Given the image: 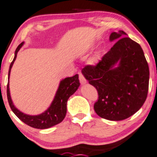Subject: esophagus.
Instances as JSON below:
<instances>
[{
	"instance_id": "obj_1",
	"label": "esophagus",
	"mask_w": 157,
	"mask_h": 157,
	"mask_svg": "<svg viewBox=\"0 0 157 157\" xmlns=\"http://www.w3.org/2000/svg\"><path fill=\"white\" fill-rule=\"evenodd\" d=\"M78 75H79V80H80L81 84H84L87 83V80H86V78H84V75H82V74L81 73H79Z\"/></svg>"
}]
</instances>
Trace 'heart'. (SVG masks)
Here are the masks:
<instances>
[{
  "instance_id": "b5f03b06",
  "label": "heart",
  "mask_w": 157,
  "mask_h": 157,
  "mask_svg": "<svg viewBox=\"0 0 157 157\" xmlns=\"http://www.w3.org/2000/svg\"><path fill=\"white\" fill-rule=\"evenodd\" d=\"M98 59H99V55H98V54H96V55L93 57L92 61L93 62H96V61H98Z\"/></svg>"
}]
</instances>
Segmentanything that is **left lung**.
<instances>
[{
  "instance_id": "1",
  "label": "left lung",
  "mask_w": 157,
  "mask_h": 157,
  "mask_svg": "<svg viewBox=\"0 0 157 157\" xmlns=\"http://www.w3.org/2000/svg\"><path fill=\"white\" fill-rule=\"evenodd\" d=\"M124 31L113 32L110 40L114 45L96 65H87L82 73L97 90L94 104L98 116L111 121L128 119L145 103L148 92L149 67L138 43ZM119 63L118 67L114 66Z\"/></svg>"
}]
</instances>
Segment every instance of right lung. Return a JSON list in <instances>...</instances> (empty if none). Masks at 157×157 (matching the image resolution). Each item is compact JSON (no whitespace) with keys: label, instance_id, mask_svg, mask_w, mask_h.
I'll use <instances>...</instances> for the list:
<instances>
[{"label":"right lung","instance_id":"right-lung-1","mask_svg":"<svg viewBox=\"0 0 157 157\" xmlns=\"http://www.w3.org/2000/svg\"><path fill=\"white\" fill-rule=\"evenodd\" d=\"M23 44H24V42L21 43L15 50V57L10 64V70H9V78H10L12 67L14 64V61L16 59L17 52L21 48ZM9 85L10 84L8 82L6 93H7L9 105L11 107L12 112L17 116L18 119H20L23 122H24L27 125L30 126L32 128H37V129H46V128H49L56 125L63 121L67 113V102L68 98L77 90L80 85V83H79L78 74L72 77H67V78L61 81L59 89L56 92L55 98H54L50 107L43 113L37 116L27 115V114L21 112L14 106L11 99V96H10Z\"/></svg>","mask_w":157,"mask_h":157}]
</instances>
